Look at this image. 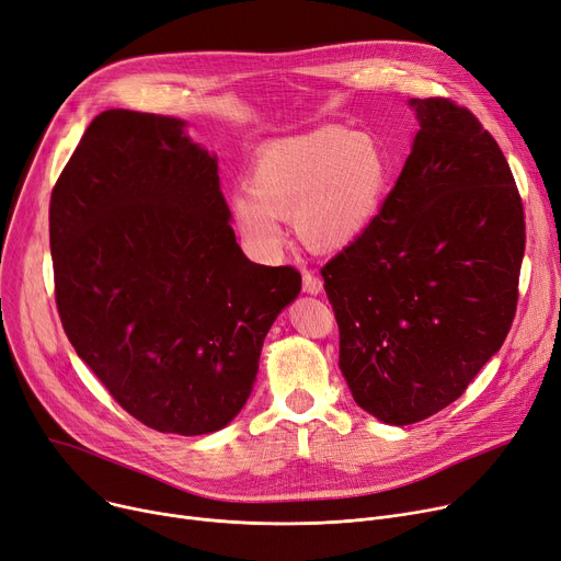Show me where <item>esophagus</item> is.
<instances>
[{
  "instance_id": "1",
  "label": "esophagus",
  "mask_w": 561,
  "mask_h": 561,
  "mask_svg": "<svg viewBox=\"0 0 561 561\" xmlns=\"http://www.w3.org/2000/svg\"><path fill=\"white\" fill-rule=\"evenodd\" d=\"M302 288H305L307 293H311V296H318V293H322V279H320L316 273L305 271V275H302Z\"/></svg>"
}]
</instances>
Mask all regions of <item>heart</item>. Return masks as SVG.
Returning a JSON list of instances; mask_svg holds the SVG:
<instances>
[{
    "mask_svg": "<svg viewBox=\"0 0 561 561\" xmlns=\"http://www.w3.org/2000/svg\"><path fill=\"white\" fill-rule=\"evenodd\" d=\"M393 163L375 134L320 127L261 147L250 191L231 197V220L248 248L273 259L284 248L279 218H293L316 252H334L364 233L391 184Z\"/></svg>",
    "mask_w": 561,
    "mask_h": 561,
    "instance_id": "1",
    "label": "heart"
}]
</instances>
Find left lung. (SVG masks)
Listing matches in <instances>:
<instances>
[{
  "instance_id": "left-lung-1",
  "label": "left lung",
  "mask_w": 561,
  "mask_h": 561,
  "mask_svg": "<svg viewBox=\"0 0 561 561\" xmlns=\"http://www.w3.org/2000/svg\"><path fill=\"white\" fill-rule=\"evenodd\" d=\"M421 129L359 239L322 265L355 402L411 425L455 402L505 343L525 214L510 163L466 106L411 100Z\"/></svg>"
}]
</instances>
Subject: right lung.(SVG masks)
Listing matches in <instances>:
<instances>
[{"mask_svg":"<svg viewBox=\"0 0 561 561\" xmlns=\"http://www.w3.org/2000/svg\"><path fill=\"white\" fill-rule=\"evenodd\" d=\"M154 113H100L49 202L64 330L111 398L163 434L225 427L252 393L293 265L236 243L218 163Z\"/></svg>","mask_w":561,"mask_h":561,"instance_id":"right-lung-1","label":"right lung"}]
</instances>
